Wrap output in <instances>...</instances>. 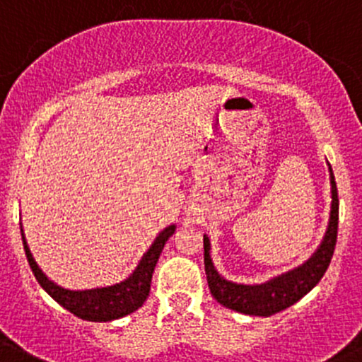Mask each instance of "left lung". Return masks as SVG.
Listing matches in <instances>:
<instances>
[{"instance_id":"obj_1","label":"left lung","mask_w":362,"mask_h":362,"mask_svg":"<svg viewBox=\"0 0 362 362\" xmlns=\"http://www.w3.org/2000/svg\"><path fill=\"white\" fill-rule=\"evenodd\" d=\"M331 173V217L327 226L326 236L322 243L317 249L315 254L305 262L298 266L293 272H287L269 282L261 286H243V284H233L229 280L222 279L214 268V262L210 259V240L203 236L204 247V272H206L208 287L210 293L226 308H231L235 312L247 313V315L269 317L273 313H279L282 310L289 308L296 301L303 298L306 293L313 289L319 284L329 266L333 257L334 245H337L338 236V189L334 182L333 170L329 166Z\"/></svg>"}]
</instances>
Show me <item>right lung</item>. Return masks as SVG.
I'll return each mask as SVG.
<instances>
[{
  "mask_svg": "<svg viewBox=\"0 0 362 362\" xmlns=\"http://www.w3.org/2000/svg\"><path fill=\"white\" fill-rule=\"evenodd\" d=\"M21 233H23V229H21ZM173 233L175 226H168L166 229L159 233V236L154 240L151 249L145 252L144 257L138 262L136 269H134L129 279H126L120 284H115V286L89 291H68L59 287L57 284L50 282L43 275L42 269L38 268L35 259H33L24 235L23 243L29 266H31L38 284L49 293V296H52L61 306H64L68 312L80 317V319L93 320V322H108V320L129 315V313H133L134 310H138L144 305L148 293H151L152 273H154L156 264H158L160 252H163L164 243L168 242V238Z\"/></svg>",
  "mask_w": 362,
  "mask_h": 362,
  "instance_id": "1",
  "label": "right lung"
}]
</instances>
